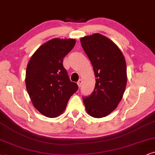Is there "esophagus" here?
Here are the masks:
<instances>
[{"instance_id":"1","label":"esophagus","mask_w":155,"mask_h":155,"mask_svg":"<svg viewBox=\"0 0 155 155\" xmlns=\"http://www.w3.org/2000/svg\"><path fill=\"white\" fill-rule=\"evenodd\" d=\"M81 84H82V79H80L79 81H78V82H77V84H78V86H79V87H81Z\"/></svg>"}]
</instances>
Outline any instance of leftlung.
<instances>
[{
  "label": "left lung",
  "mask_w": 155,
  "mask_h": 155,
  "mask_svg": "<svg viewBox=\"0 0 155 155\" xmlns=\"http://www.w3.org/2000/svg\"><path fill=\"white\" fill-rule=\"evenodd\" d=\"M80 41L96 77L94 91L83 97L84 104L88 115L100 118L113 112L123 98L127 84L126 62L118 47L106 36L96 33Z\"/></svg>",
  "instance_id": "1"
}]
</instances>
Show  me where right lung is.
Wrapping results in <instances>:
<instances>
[{"label":"right lung","mask_w":155,"mask_h":155,"mask_svg":"<svg viewBox=\"0 0 155 155\" xmlns=\"http://www.w3.org/2000/svg\"><path fill=\"white\" fill-rule=\"evenodd\" d=\"M76 44L74 39L54 38L39 47L27 66L25 84L33 106L48 117L63 113L78 90L63 67V59Z\"/></svg>","instance_id":"right-lung-1"}]
</instances>
